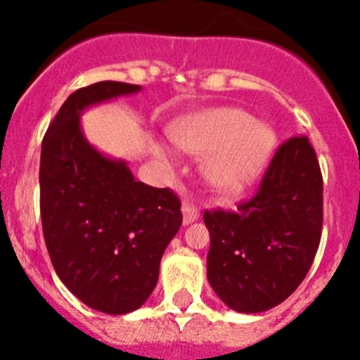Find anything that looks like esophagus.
Returning a JSON list of instances; mask_svg holds the SVG:
<instances>
[{
	"label": "esophagus",
	"instance_id": "esophagus-1",
	"mask_svg": "<svg viewBox=\"0 0 360 360\" xmlns=\"http://www.w3.org/2000/svg\"><path fill=\"white\" fill-rule=\"evenodd\" d=\"M181 210H183V223L184 224H190V223H193V221L198 219V209L191 202H183Z\"/></svg>",
	"mask_w": 360,
	"mask_h": 360
}]
</instances>
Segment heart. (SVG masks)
Segmentation results:
<instances>
[{
  "label": "heart",
  "mask_w": 360,
  "mask_h": 360,
  "mask_svg": "<svg viewBox=\"0 0 360 360\" xmlns=\"http://www.w3.org/2000/svg\"><path fill=\"white\" fill-rule=\"evenodd\" d=\"M169 134L181 151L203 157V181L219 195L245 190L263 172L277 146L275 130L238 108L193 112L174 122ZM157 155L172 162V153L167 148L158 146Z\"/></svg>",
  "instance_id": "b5f03b06"
}]
</instances>
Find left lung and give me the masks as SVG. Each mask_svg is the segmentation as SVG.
Instances as JSON below:
<instances>
[{"label": "left lung", "instance_id": "left-lung-1", "mask_svg": "<svg viewBox=\"0 0 360 360\" xmlns=\"http://www.w3.org/2000/svg\"><path fill=\"white\" fill-rule=\"evenodd\" d=\"M207 278L226 307L259 314L288 300L314 263L322 231V174L308 137L285 141L259 191L235 212L203 214Z\"/></svg>", "mask_w": 360, "mask_h": 360}]
</instances>
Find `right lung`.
<instances>
[{
  "label": "right lung",
  "instance_id": "right-lung-1",
  "mask_svg": "<svg viewBox=\"0 0 360 360\" xmlns=\"http://www.w3.org/2000/svg\"><path fill=\"white\" fill-rule=\"evenodd\" d=\"M141 89L99 82L76 90L41 143L39 207L50 259L82 303L110 315L143 307L183 223L172 191L137 181L125 160L101 153L83 134V111Z\"/></svg>",
  "mask_w": 360,
  "mask_h": 360
}]
</instances>
